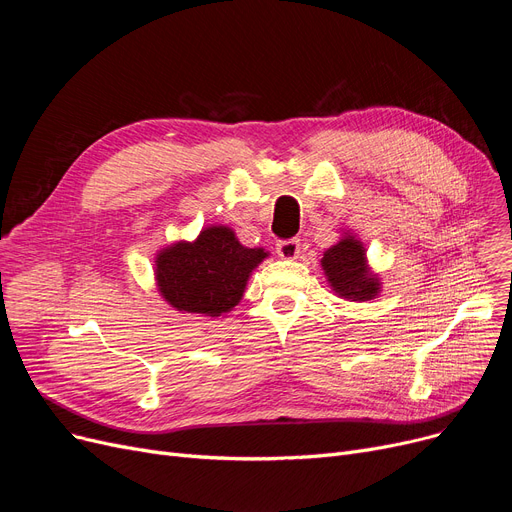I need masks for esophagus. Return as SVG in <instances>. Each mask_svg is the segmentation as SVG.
<instances>
[{
  "mask_svg": "<svg viewBox=\"0 0 512 512\" xmlns=\"http://www.w3.org/2000/svg\"><path fill=\"white\" fill-rule=\"evenodd\" d=\"M299 253H301V242H299L297 238L278 242V255H280L282 259H286V261H294V259L299 257Z\"/></svg>",
  "mask_w": 512,
  "mask_h": 512,
  "instance_id": "obj_1",
  "label": "esophagus"
}]
</instances>
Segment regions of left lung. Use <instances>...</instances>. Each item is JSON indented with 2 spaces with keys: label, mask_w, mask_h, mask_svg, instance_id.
<instances>
[{
  "label": "left lung",
  "mask_w": 512,
  "mask_h": 512,
  "mask_svg": "<svg viewBox=\"0 0 512 512\" xmlns=\"http://www.w3.org/2000/svg\"><path fill=\"white\" fill-rule=\"evenodd\" d=\"M326 282L338 299L348 303H367L380 297L382 278L373 272L363 240L353 230H340L338 242L319 259Z\"/></svg>",
  "instance_id": "1"
}]
</instances>
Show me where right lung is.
<instances>
[{"label": "right lung", "instance_id": "right-lung-1", "mask_svg": "<svg viewBox=\"0 0 512 512\" xmlns=\"http://www.w3.org/2000/svg\"><path fill=\"white\" fill-rule=\"evenodd\" d=\"M267 257L263 247L242 245L230 226L211 224L197 238L174 240L155 253V288L178 313L220 317L242 301Z\"/></svg>", "mask_w": 512, "mask_h": 512}]
</instances>
